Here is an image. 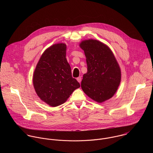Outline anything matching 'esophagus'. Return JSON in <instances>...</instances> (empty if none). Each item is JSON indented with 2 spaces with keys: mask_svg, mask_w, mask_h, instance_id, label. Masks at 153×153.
Listing matches in <instances>:
<instances>
[{
  "mask_svg": "<svg viewBox=\"0 0 153 153\" xmlns=\"http://www.w3.org/2000/svg\"><path fill=\"white\" fill-rule=\"evenodd\" d=\"M76 80L78 81V82H79V83H80V82H81V76H79L78 78H76Z\"/></svg>",
  "mask_w": 153,
  "mask_h": 153,
  "instance_id": "34e87169",
  "label": "esophagus"
}]
</instances>
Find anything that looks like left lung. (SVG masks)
Masks as SVG:
<instances>
[{
	"label": "left lung",
	"instance_id": "8db88e82",
	"mask_svg": "<svg viewBox=\"0 0 153 153\" xmlns=\"http://www.w3.org/2000/svg\"><path fill=\"white\" fill-rule=\"evenodd\" d=\"M84 51L87 72L83 75L81 88L88 96L101 103L112 98L121 79L119 64L109 47L95 40L87 39L79 44Z\"/></svg>",
	"mask_w": 153,
	"mask_h": 153
}]
</instances>
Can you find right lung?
<instances>
[{
  "mask_svg": "<svg viewBox=\"0 0 153 153\" xmlns=\"http://www.w3.org/2000/svg\"><path fill=\"white\" fill-rule=\"evenodd\" d=\"M66 45L59 43L47 48L41 55L33 75V84L40 99L55 107L64 104L79 82L72 76L66 58Z\"/></svg>",
  "mask_w": 153,
  "mask_h": 153,
  "instance_id": "obj_1",
  "label": "right lung"
}]
</instances>
